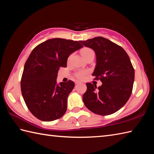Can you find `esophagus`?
<instances>
[{"label": "esophagus", "instance_id": "34e87169", "mask_svg": "<svg viewBox=\"0 0 154 154\" xmlns=\"http://www.w3.org/2000/svg\"><path fill=\"white\" fill-rule=\"evenodd\" d=\"M79 83H80V82H79V81H75V85H78Z\"/></svg>", "mask_w": 154, "mask_h": 154}]
</instances>
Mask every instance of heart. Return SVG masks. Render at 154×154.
<instances>
[{
	"mask_svg": "<svg viewBox=\"0 0 154 154\" xmlns=\"http://www.w3.org/2000/svg\"><path fill=\"white\" fill-rule=\"evenodd\" d=\"M93 51L91 50L90 48H83L82 50L81 51V54L82 55V56L83 57H85L86 56L87 54H89L91 52H93ZM87 74V72L86 71H83V70H81V71H78L77 72L75 73V77H76L78 79H83L85 77Z\"/></svg>",
	"mask_w": 154,
	"mask_h": 154,
	"instance_id": "heart-1",
	"label": "heart"
}]
</instances>
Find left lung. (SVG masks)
<instances>
[{
    "label": "left lung",
    "mask_w": 154,
    "mask_h": 154,
    "mask_svg": "<svg viewBox=\"0 0 154 154\" xmlns=\"http://www.w3.org/2000/svg\"><path fill=\"white\" fill-rule=\"evenodd\" d=\"M81 43L95 52L97 65L93 75L103 83L98 88L87 83V89L83 95L85 105L99 115L116 112L128 100L132 91L134 69L128 55L120 45L103 37Z\"/></svg>",
    "instance_id": "8db88e82"
}]
</instances>
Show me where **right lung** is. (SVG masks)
<instances>
[{
	"label": "right lung",
	"instance_id": "right-lung-1",
	"mask_svg": "<svg viewBox=\"0 0 154 154\" xmlns=\"http://www.w3.org/2000/svg\"><path fill=\"white\" fill-rule=\"evenodd\" d=\"M83 46L79 42L53 38L35 47L24 65L21 91L28 109L39 120L60 119L67 110V97L75 83H57L58 71L67 67V58Z\"/></svg>",
	"mask_w": 154,
	"mask_h": 154
}]
</instances>
